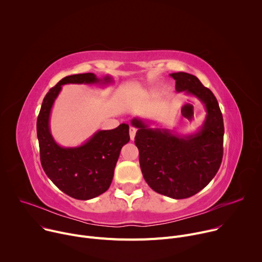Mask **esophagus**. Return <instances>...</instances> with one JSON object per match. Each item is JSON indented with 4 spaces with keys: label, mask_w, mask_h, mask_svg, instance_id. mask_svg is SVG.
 Listing matches in <instances>:
<instances>
[{
    "label": "esophagus",
    "mask_w": 262,
    "mask_h": 262,
    "mask_svg": "<svg viewBox=\"0 0 262 262\" xmlns=\"http://www.w3.org/2000/svg\"><path fill=\"white\" fill-rule=\"evenodd\" d=\"M136 133H137V129L133 126L129 127V136H130V140L133 141L135 139V136H136Z\"/></svg>",
    "instance_id": "esophagus-1"
}]
</instances>
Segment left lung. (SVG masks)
Here are the masks:
<instances>
[{
	"instance_id": "1",
	"label": "left lung",
	"mask_w": 262,
	"mask_h": 262,
	"mask_svg": "<svg viewBox=\"0 0 262 262\" xmlns=\"http://www.w3.org/2000/svg\"><path fill=\"white\" fill-rule=\"evenodd\" d=\"M177 92L199 98L206 108L201 129L190 136H175L169 129L151 128L140 118L135 144L145 181L159 194L173 199L189 198L200 192L216 174L223 159L224 122L213 93L193 74L175 72Z\"/></svg>"
}]
</instances>
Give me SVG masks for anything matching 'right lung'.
Returning <instances> with one entry per match:
<instances>
[{
    "label": "right lung",
    "mask_w": 262,
    "mask_h": 262,
    "mask_svg": "<svg viewBox=\"0 0 262 262\" xmlns=\"http://www.w3.org/2000/svg\"><path fill=\"white\" fill-rule=\"evenodd\" d=\"M111 82V77L106 76L100 80L94 73L65 77L47 93L37 118L41 166L57 188L74 199L89 200L101 195L110 188L121 148L129 141V126L122 123L114 129L98 130L85 144L64 148L52 137L51 110L62 85Z\"/></svg>",
    "instance_id": "obj_1"
}]
</instances>
